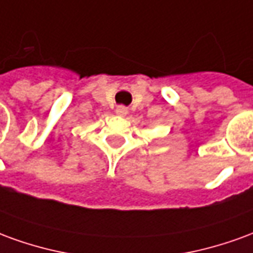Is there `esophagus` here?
<instances>
[{
	"label": "esophagus",
	"instance_id": "esophagus-1",
	"mask_svg": "<svg viewBox=\"0 0 253 253\" xmlns=\"http://www.w3.org/2000/svg\"><path fill=\"white\" fill-rule=\"evenodd\" d=\"M115 112L119 116H126L127 114H128V110H127L125 105H118V107H116Z\"/></svg>",
	"mask_w": 253,
	"mask_h": 253
}]
</instances>
